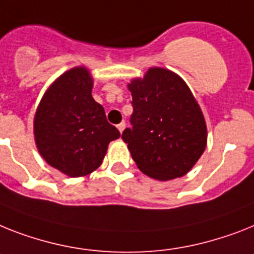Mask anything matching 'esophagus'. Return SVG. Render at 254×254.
Wrapping results in <instances>:
<instances>
[{
    "mask_svg": "<svg viewBox=\"0 0 254 254\" xmlns=\"http://www.w3.org/2000/svg\"><path fill=\"white\" fill-rule=\"evenodd\" d=\"M117 127H118L119 132H121V133H122V132H123V129L126 128V123H125V122H121V123H119L118 126H117Z\"/></svg>",
    "mask_w": 254,
    "mask_h": 254,
    "instance_id": "34e87169",
    "label": "esophagus"
}]
</instances>
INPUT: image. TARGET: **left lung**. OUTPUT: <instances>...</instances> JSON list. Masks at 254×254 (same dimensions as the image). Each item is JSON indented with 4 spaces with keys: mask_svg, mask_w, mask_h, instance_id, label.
<instances>
[{
    "mask_svg": "<svg viewBox=\"0 0 254 254\" xmlns=\"http://www.w3.org/2000/svg\"><path fill=\"white\" fill-rule=\"evenodd\" d=\"M132 127L122 133L137 167L148 177L170 180L186 175L206 146V125L198 104L178 75L154 67L135 79Z\"/></svg>",
    "mask_w": 254,
    "mask_h": 254,
    "instance_id": "obj_1",
    "label": "left lung"
}]
</instances>
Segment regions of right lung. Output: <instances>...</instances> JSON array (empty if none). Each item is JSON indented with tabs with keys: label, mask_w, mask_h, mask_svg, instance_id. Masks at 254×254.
I'll return each instance as SVG.
<instances>
[{
	"label": "right lung",
	"mask_w": 254,
	"mask_h": 254,
	"mask_svg": "<svg viewBox=\"0 0 254 254\" xmlns=\"http://www.w3.org/2000/svg\"><path fill=\"white\" fill-rule=\"evenodd\" d=\"M91 75L75 67L54 81L35 115V140L40 154L68 177H84L100 167L118 128L92 97Z\"/></svg>",
	"instance_id": "obj_1"
}]
</instances>
